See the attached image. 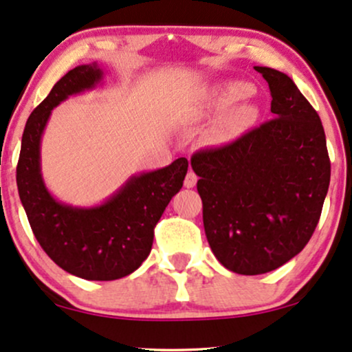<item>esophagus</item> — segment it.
I'll return each mask as SVG.
<instances>
[{
    "label": "esophagus",
    "instance_id": "34e87169",
    "mask_svg": "<svg viewBox=\"0 0 352 352\" xmlns=\"http://www.w3.org/2000/svg\"><path fill=\"white\" fill-rule=\"evenodd\" d=\"M196 183H197L196 173L189 171L188 175H186V177H184V186H186V188H188V189H190V188H194V186H196Z\"/></svg>",
    "mask_w": 352,
    "mask_h": 352
}]
</instances>
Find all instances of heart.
I'll list each match as a JSON object with an SVG mask.
<instances>
[{
    "label": "heart",
    "mask_w": 352,
    "mask_h": 352,
    "mask_svg": "<svg viewBox=\"0 0 352 352\" xmlns=\"http://www.w3.org/2000/svg\"><path fill=\"white\" fill-rule=\"evenodd\" d=\"M254 93L253 85L246 83V81H227L222 86L215 89L214 98H212V106L219 107V109H227V107L235 106L236 102L243 101V99L250 98ZM258 107L254 104H243V106L236 107L233 112L232 122L238 125V127H246V125L253 124L258 119Z\"/></svg>",
    "instance_id": "obj_1"
}]
</instances>
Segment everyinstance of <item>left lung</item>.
Returning a JSON list of instances; mask_svg holds the SVG:
<instances>
[{
    "label": "left lung",
    "mask_w": 352,
    "mask_h": 352,
    "mask_svg": "<svg viewBox=\"0 0 352 352\" xmlns=\"http://www.w3.org/2000/svg\"><path fill=\"white\" fill-rule=\"evenodd\" d=\"M254 70L271 89L274 119L190 158L212 253L243 276L274 271L305 248L331 175L316 111L285 73Z\"/></svg>",
    "instance_id": "1"
}]
</instances>
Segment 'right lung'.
<instances>
[{"label": "right lung", "mask_w": 352, "mask_h": 352, "mask_svg": "<svg viewBox=\"0 0 352 352\" xmlns=\"http://www.w3.org/2000/svg\"><path fill=\"white\" fill-rule=\"evenodd\" d=\"M104 72L80 65L56 81L29 116L16 169L17 190L30 228L50 259L86 280H114L132 274L148 258L153 230L183 188L188 160L130 176L106 201L76 207L58 201L42 177L41 143L54 107L70 96L96 89Z\"/></svg>", "instance_id": "1"}]
</instances>
